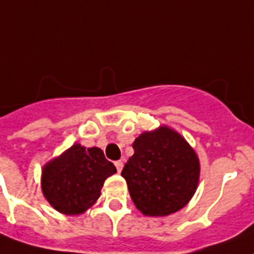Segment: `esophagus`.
Returning a JSON list of instances; mask_svg holds the SVG:
<instances>
[{"label": "esophagus", "instance_id": "esophagus-1", "mask_svg": "<svg viewBox=\"0 0 254 254\" xmlns=\"http://www.w3.org/2000/svg\"><path fill=\"white\" fill-rule=\"evenodd\" d=\"M115 165H116L117 172H119V173H121V170H123V167H124L123 161H121V160H119V161H116V163H115Z\"/></svg>", "mask_w": 254, "mask_h": 254}]
</instances>
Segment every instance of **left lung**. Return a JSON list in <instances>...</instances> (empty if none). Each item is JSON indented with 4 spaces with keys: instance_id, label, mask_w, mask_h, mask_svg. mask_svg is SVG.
<instances>
[{
    "instance_id": "1",
    "label": "left lung",
    "mask_w": 254,
    "mask_h": 254,
    "mask_svg": "<svg viewBox=\"0 0 254 254\" xmlns=\"http://www.w3.org/2000/svg\"><path fill=\"white\" fill-rule=\"evenodd\" d=\"M121 176L142 214L165 217L181 210L195 195L200 178L197 153L168 125L143 131Z\"/></svg>"
}]
</instances>
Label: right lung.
Returning <instances> with one entry per match:
<instances>
[{
  "label": "right lung",
  "mask_w": 254,
  "mask_h": 254,
  "mask_svg": "<svg viewBox=\"0 0 254 254\" xmlns=\"http://www.w3.org/2000/svg\"><path fill=\"white\" fill-rule=\"evenodd\" d=\"M115 173L101 148L74 143L42 167V193L59 213L78 216L97 203L104 181Z\"/></svg>",
  "instance_id": "right-lung-1"
}]
</instances>
